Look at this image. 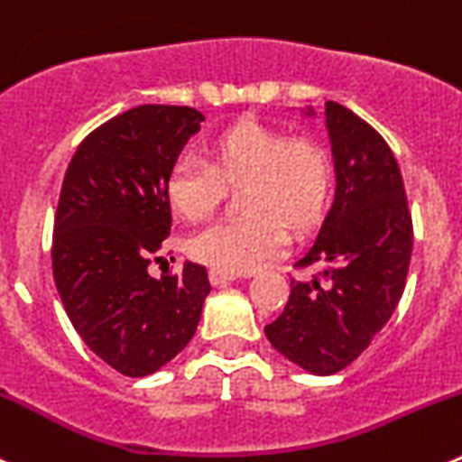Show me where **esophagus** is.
Wrapping results in <instances>:
<instances>
[{
  "mask_svg": "<svg viewBox=\"0 0 462 462\" xmlns=\"http://www.w3.org/2000/svg\"><path fill=\"white\" fill-rule=\"evenodd\" d=\"M235 273H226V272H218V269H211L209 272V281L211 285H227L230 281H235Z\"/></svg>",
  "mask_w": 462,
  "mask_h": 462,
  "instance_id": "1",
  "label": "esophagus"
}]
</instances>
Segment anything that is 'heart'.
<instances>
[{
    "label": "heart",
    "instance_id": "b5f03b06",
    "mask_svg": "<svg viewBox=\"0 0 462 462\" xmlns=\"http://www.w3.org/2000/svg\"><path fill=\"white\" fill-rule=\"evenodd\" d=\"M209 165L181 156L165 177V198L184 221L200 223L239 190L241 221L216 223L189 239V255L226 273H244L278 255L285 232L309 235L329 207L331 161L313 140H290L264 124L236 122L207 143Z\"/></svg>",
    "mask_w": 462,
    "mask_h": 462
}]
</instances>
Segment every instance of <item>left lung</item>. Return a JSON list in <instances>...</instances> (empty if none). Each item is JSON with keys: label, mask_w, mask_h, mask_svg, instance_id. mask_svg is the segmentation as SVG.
<instances>
[{"label": "left lung", "mask_w": 462, "mask_h": 462, "mask_svg": "<svg viewBox=\"0 0 462 462\" xmlns=\"http://www.w3.org/2000/svg\"><path fill=\"white\" fill-rule=\"evenodd\" d=\"M313 117V107L306 110ZM336 193L313 246L297 262L310 281L290 282V299L264 327L285 359L313 375L350 365L389 322L405 290L412 216L401 168L380 133L340 103H324Z\"/></svg>", "instance_id": "8db88e82"}]
</instances>
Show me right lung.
Returning <instances> with one entry per match:
<instances>
[{
	"label": "right lung",
	"mask_w": 462,
	"mask_h": 462,
	"mask_svg": "<svg viewBox=\"0 0 462 462\" xmlns=\"http://www.w3.org/2000/svg\"><path fill=\"white\" fill-rule=\"evenodd\" d=\"M205 122L186 106H138L80 143L61 184L52 273L69 319L107 365L152 375L184 350L211 285L202 264L153 278L172 227L165 177Z\"/></svg>",
	"instance_id": "right-lung-1"
}]
</instances>
